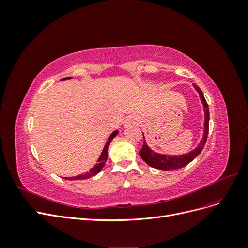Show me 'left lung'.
<instances>
[{"label": "left lung", "instance_id": "left-lung-1", "mask_svg": "<svg viewBox=\"0 0 248 248\" xmlns=\"http://www.w3.org/2000/svg\"><path fill=\"white\" fill-rule=\"evenodd\" d=\"M193 86L198 91L202 106H204V112H205L204 137H202V140L200 141V144L198 145V147L196 149L192 150V151H190L188 153L183 154V155H179V156H170V155L156 153L148 147V145L146 144V141L144 140V145H142L140 155L142 158V160H144L147 164H149L150 167H152L154 169H158V170H163L181 169V168L187 166V164L196 158V157L202 152V148L205 147L206 141H207L208 131H209V108H208L207 101L204 97V94H202V90L196 85H193Z\"/></svg>", "mask_w": 248, "mask_h": 248}]
</instances>
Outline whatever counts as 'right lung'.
<instances>
[{"label":"right lung","instance_id":"right-lung-1","mask_svg":"<svg viewBox=\"0 0 248 248\" xmlns=\"http://www.w3.org/2000/svg\"><path fill=\"white\" fill-rule=\"evenodd\" d=\"M70 78H63L62 80L70 79ZM117 134H118V130L114 131V132H112V133L110 134L108 140V141H107L106 146H104V148H103V150H102L101 155H100V157L98 158V160H97V163H96V166H95L94 168H92L89 171H87L86 174H81V175H78V176H76V177H70V178H65V179H67V180H85V179L91 178V177H93V176L98 174V172L101 170V169L103 168L104 164H106V161H107V159H108V146H109V144H110V141H111L112 140H114V138L117 136Z\"/></svg>","mask_w":248,"mask_h":248}]
</instances>
